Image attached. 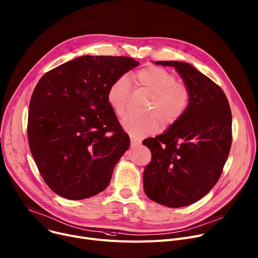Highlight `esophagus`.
Returning <instances> with one entry per match:
<instances>
[{"instance_id":"1","label":"esophagus","mask_w":258,"mask_h":258,"mask_svg":"<svg viewBox=\"0 0 258 258\" xmlns=\"http://www.w3.org/2000/svg\"><path fill=\"white\" fill-rule=\"evenodd\" d=\"M139 144H140V142L132 137V138H131V147H136V146H138Z\"/></svg>"}]
</instances>
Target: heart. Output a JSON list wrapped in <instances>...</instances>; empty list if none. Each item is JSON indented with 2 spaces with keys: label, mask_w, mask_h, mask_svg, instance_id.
I'll list each match as a JSON object with an SVG mask.
<instances>
[{
  "label": "heart",
  "mask_w": 258,
  "mask_h": 258,
  "mask_svg": "<svg viewBox=\"0 0 258 258\" xmlns=\"http://www.w3.org/2000/svg\"><path fill=\"white\" fill-rule=\"evenodd\" d=\"M137 89L150 93L145 116L128 115L122 120L123 128L135 138L153 134L160 130L161 122L170 126L184 115L190 104V90L178 83L176 77L165 68L148 66L136 72L131 78ZM131 96V85L125 76L111 83L107 91V99L113 112L122 117L126 113Z\"/></svg>",
  "instance_id": "1"
}]
</instances>
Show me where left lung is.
<instances>
[{
    "label": "left lung",
    "instance_id": "left-lung-1",
    "mask_svg": "<svg viewBox=\"0 0 258 258\" xmlns=\"http://www.w3.org/2000/svg\"><path fill=\"white\" fill-rule=\"evenodd\" d=\"M154 64L174 67L191 98L177 122L143 141L151 151L143 174L144 191L154 202L182 208L200 200L219 180L231 147V111L223 90L191 64Z\"/></svg>",
    "mask_w": 258,
    "mask_h": 258
}]
</instances>
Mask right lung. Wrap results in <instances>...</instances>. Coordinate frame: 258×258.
<instances>
[{
  "instance_id": "right-lung-1",
  "label": "right lung",
  "mask_w": 258,
  "mask_h": 258,
  "mask_svg": "<svg viewBox=\"0 0 258 258\" xmlns=\"http://www.w3.org/2000/svg\"><path fill=\"white\" fill-rule=\"evenodd\" d=\"M138 65L130 57L82 56L39 80L29 106L28 140L43 180L56 194L81 200L109 185L131 141L107 91Z\"/></svg>"
}]
</instances>
